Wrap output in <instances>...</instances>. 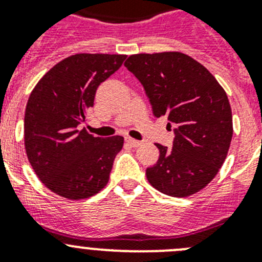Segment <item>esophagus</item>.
<instances>
[{
    "label": "esophagus",
    "mask_w": 262,
    "mask_h": 262,
    "mask_svg": "<svg viewBox=\"0 0 262 262\" xmlns=\"http://www.w3.org/2000/svg\"><path fill=\"white\" fill-rule=\"evenodd\" d=\"M124 140H126L127 144L131 145V147H139V145L142 144V142H139V140H136V139L129 138V136H126V138H124Z\"/></svg>",
    "instance_id": "obj_1"
}]
</instances>
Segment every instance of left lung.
Segmentation results:
<instances>
[{
  "label": "left lung",
  "instance_id": "left-lung-1",
  "mask_svg": "<svg viewBox=\"0 0 262 262\" xmlns=\"http://www.w3.org/2000/svg\"><path fill=\"white\" fill-rule=\"evenodd\" d=\"M124 67L144 86L155 117L176 126L173 147L156 143L160 156L147 168L160 193L189 196L202 190L223 165L232 140L226 92L205 67L182 52L131 55Z\"/></svg>",
  "mask_w": 262,
  "mask_h": 262
}]
</instances>
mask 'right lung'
I'll list each match as a JSON object with an SVG mask.
<instances>
[{"instance_id": "right-lung-1", "label": "right lung", "mask_w": 262, "mask_h": 262, "mask_svg": "<svg viewBox=\"0 0 262 262\" xmlns=\"http://www.w3.org/2000/svg\"><path fill=\"white\" fill-rule=\"evenodd\" d=\"M126 55L76 53L39 80L25 111V148L46 187L71 201L96 195L107 185L123 147L122 136L96 138L78 124L94 105L96 90Z\"/></svg>"}]
</instances>
